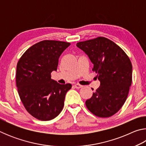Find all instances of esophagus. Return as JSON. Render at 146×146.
Returning <instances> with one entry per match:
<instances>
[{
	"label": "esophagus",
	"mask_w": 146,
	"mask_h": 146,
	"mask_svg": "<svg viewBox=\"0 0 146 146\" xmlns=\"http://www.w3.org/2000/svg\"><path fill=\"white\" fill-rule=\"evenodd\" d=\"M74 87H75L76 89H80L81 88H82V86H81L80 84H76L74 85Z\"/></svg>",
	"instance_id": "1"
}]
</instances>
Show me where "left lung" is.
Here are the masks:
<instances>
[{
	"label": "left lung",
	"mask_w": 146,
	"mask_h": 146,
	"mask_svg": "<svg viewBox=\"0 0 146 146\" xmlns=\"http://www.w3.org/2000/svg\"><path fill=\"white\" fill-rule=\"evenodd\" d=\"M76 46L88 55L100 82L86 101V107L97 117H111L127 99L132 82L131 62L120 46L103 36L79 42Z\"/></svg>",
	"instance_id": "obj_1"
}]
</instances>
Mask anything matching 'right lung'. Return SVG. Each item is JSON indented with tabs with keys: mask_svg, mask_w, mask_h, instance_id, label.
Listing matches in <instances>:
<instances>
[{
	"mask_svg": "<svg viewBox=\"0 0 146 146\" xmlns=\"http://www.w3.org/2000/svg\"><path fill=\"white\" fill-rule=\"evenodd\" d=\"M63 41L45 40L25 51L17 63L16 84L20 98L29 114L48 121L60 114L71 84H60L51 78L58 58L70 45Z\"/></svg>",
	"mask_w": 146,
	"mask_h": 146,
	"instance_id": "1",
	"label": "right lung"
}]
</instances>
